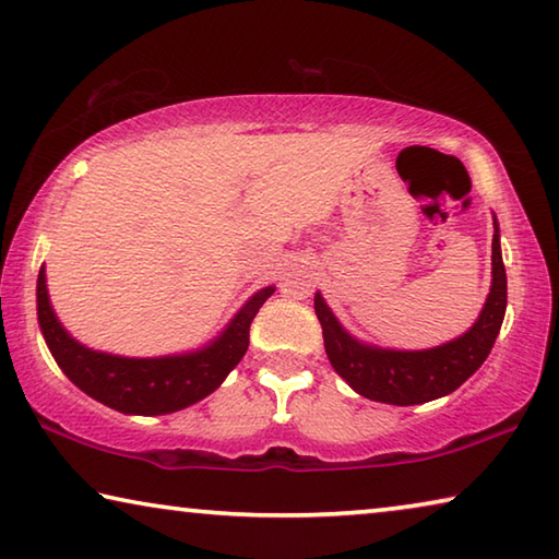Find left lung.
<instances>
[{
	"label": "left lung",
	"mask_w": 559,
	"mask_h": 559,
	"mask_svg": "<svg viewBox=\"0 0 559 559\" xmlns=\"http://www.w3.org/2000/svg\"><path fill=\"white\" fill-rule=\"evenodd\" d=\"M508 308V276L500 253L498 221L492 236V288L477 323L457 341L430 350H380L358 343L335 321L331 308L316 294V316L323 328V343L331 366L362 397L391 405H418L457 391L498 338Z\"/></svg>",
	"instance_id": "obj_1"
}]
</instances>
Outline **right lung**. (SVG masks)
<instances>
[{"instance_id":"obj_1","label":"right lung","mask_w":559,"mask_h":559,"mask_svg":"<svg viewBox=\"0 0 559 559\" xmlns=\"http://www.w3.org/2000/svg\"><path fill=\"white\" fill-rule=\"evenodd\" d=\"M271 294L273 286L259 290L206 350L176 358H119L79 345L51 311L44 269L37 278V313L51 356L76 388L119 413L164 415L201 401L224 383L248 350V328Z\"/></svg>"}]
</instances>
